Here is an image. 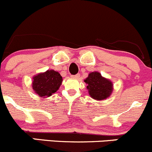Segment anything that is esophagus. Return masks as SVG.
I'll return each instance as SVG.
<instances>
[{
	"instance_id": "34e87169",
	"label": "esophagus",
	"mask_w": 152,
	"mask_h": 152,
	"mask_svg": "<svg viewBox=\"0 0 152 152\" xmlns=\"http://www.w3.org/2000/svg\"><path fill=\"white\" fill-rule=\"evenodd\" d=\"M72 77L74 78V79H79V78H80V74H79V73H78V74L74 75V76H72Z\"/></svg>"
}]
</instances>
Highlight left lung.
Instances as JSON below:
<instances>
[{
	"label": "left lung",
	"instance_id": "1",
	"mask_svg": "<svg viewBox=\"0 0 152 152\" xmlns=\"http://www.w3.org/2000/svg\"><path fill=\"white\" fill-rule=\"evenodd\" d=\"M84 82L87 84L89 95L96 100H106L112 94L114 89L112 81L102 76L97 71L89 73L87 78L84 79Z\"/></svg>",
	"mask_w": 152,
	"mask_h": 152
}]
</instances>
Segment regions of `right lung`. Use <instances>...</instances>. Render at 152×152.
<instances>
[{
	"instance_id": "add662e5",
	"label": "right lung",
	"mask_w": 152,
	"mask_h": 152,
	"mask_svg": "<svg viewBox=\"0 0 152 152\" xmlns=\"http://www.w3.org/2000/svg\"><path fill=\"white\" fill-rule=\"evenodd\" d=\"M63 82V77L57 71L47 70L33 77L32 87L40 97H50L57 92Z\"/></svg>"
}]
</instances>
